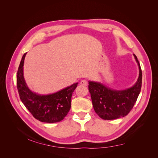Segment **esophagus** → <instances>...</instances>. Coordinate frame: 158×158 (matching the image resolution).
<instances>
[{"label":"esophagus","mask_w":158,"mask_h":158,"mask_svg":"<svg viewBox=\"0 0 158 158\" xmlns=\"http://www.w3.org/2000/svg\"><path fill=\"white\" fill-rule=\"evenodd\" d=\"M80 84H81V85H82V86H88V81H87V80L83 79V80H82V81H81Z\"/></svg>","instance_id":"esophagus-1"}]
</instances>
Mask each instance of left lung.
Listing matches in <instances>:
<instances>
[{
  "mask_svg": "<svg viewBox=\"0 0 158 158\" xmlns=\"http://www.w3.org/2000/svg\"><path fill=\"white\" fill-rule=\"evenodd\" d=\"M133 56L139 68V76L132 87L116 90L100 82L89 81L88 88L94 110L103 119L112 120L126 116L137 100L142 87V74L137 57L134 54Z\"/></svg>",
  "mask_w": 158,
  "mask_h": 158,
  "instance_id": "8db88e82",
  "label": "left lung"
}]
</instances>
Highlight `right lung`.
Returning <instances> with one entry per match:
<instances>
[{"mask_svg":"<svg viewBox=\"0 0 158 158\" xmlns=\"http://www.w3.org/2000/svg\"><path fill=\"white\" fill-rule=\"evenodd\" d=\"M26 55L27 52L21 60L16 76L17 88L21 100L33 116L39 121L48 123L61 121L70 109L72 93L78 82L49 94H39L31 91L23 76L24 60Z\"/></svg>","mask_w":158,"mask_h":158,"instance_id":"obj_1","label":"right lung"}]
</instances>
